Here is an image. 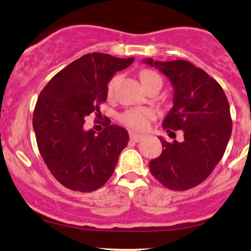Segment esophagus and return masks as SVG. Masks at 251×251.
<instances>
[{
  "label": "esophagus",
  "mask_w": 251,
  "mask_h": 251,
  "mask_svg": "<svg viewBox=\"0 0 251 251\" xmlns=\"http://www.w3.org/2000/svg\"><path fill=\"white\" fill-rule=\"evenodd\" d=\"M129 139H131L132 142H134V143H139L140 140L143 139V135L134 133V132H131V133H129Z\"/></svg>",
  "instance_id": "obj_1"
}]
</instances>
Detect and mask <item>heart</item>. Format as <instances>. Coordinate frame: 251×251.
<instances>
[{
	"label": "heart",
	"instance_id": "heart-1",
	"mask_svg": "<svg viewBox=\"0 0 251 251\" xmlns=\"http://www.w3.org/2000/svg\"><path fill=\"white\" fill-rule=\"evenodd\" d=\"M140 81H142L144 87H149L151 83L155 81H162L160 76L153 71L144 70L139 73ZM119 81V76L116 75L112 77L107 83V94L108 97H112L114 93V88H116L117 83ZM157 117V112L153 108L150 107H134L126 109L124 113L120 116V120L123 124H125L128 127L138 129V131H143V129L148 128L150 123L155 119Z\"/></svg>",
	"mask_w": 251,
	"mask_h": 251
}]
</instances>
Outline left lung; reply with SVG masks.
I'll use <instances>...</instances> for the list:
<instances>
[{"label":"left lung","mask_w":251,"mask_h":251,"mask_svg":"<svg viewBox=\"0 0 251 251\" xmlns=\"http://www.w3.org/2000/svg\"><path fill=\"white\" fill-rule=\"evenodd\" d=\"M144 62L159 70L174 86V107L163 122L166 132L181 129L184 140L160 138L162 153L150 162V171L175 191L195 188L209 177L226 152L232 131L226 96L209 74L185 60Z\"/></svg>","instance_id":"8db88e82"}]
</instances>
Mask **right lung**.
<instances>
[{"instance_id":"1","label":"right lung","mask_w":251,"mask_h":251,"mask_svg":"<svg viewBox=\"0 0 251 251\" xmlns=\"http://www.w3.org/2000/svg\"><path fill=\"white\" fill-rule=\"evenodd\" d=\"M133 57L86 54L60 71L40 93L33 127L43 162L65 188L91 192L113 175L120 152L128 143L125 128L109 125L86 131L85 117L99 112L107 99V83Z\"/></svg>"}]
</instances>
